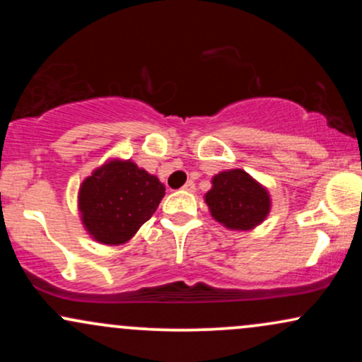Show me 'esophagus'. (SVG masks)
Masks as SVG:
<instances>
[{
	"label": "esophagus",
	"mask_w": 362,
	"mask_h": 362,
	"mask_svg": "<svg viewBox=\"0 0 362 362\" xmlns=\"http://www.w3.org/2000/svg\"><path fill=\"white\" fill-rule=\"evenodd\" d=\"M182 189H184L185 192H194V190H195V184H194L192 180H189V182H185Z\"/></svg>",
	"instance_id": "esophagus-1"
}]
</instances>
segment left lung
Instances as JSON below:
<instances>
[{"label": "left lung", "mask_w": 362, "mask_h": 362, "mask_svg": "<svg viewBox=\"0 0 362 362\" xmlns=\"http://www.w3.org/2000/svg\"><path fill=\"white\" fill-rule=\"evenodd\" d=\"M206 202L216 221L230 230H252L267 218L269 192L243 170H228L213 178Z\"/></svg>", "instance_id": "8db88e82"}]
</instances>
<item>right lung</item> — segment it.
Segmentation results:
<instances>
[{
  "instance_id": "1",
  "label": "right lung",
  "mask_w": 362,
  "mask_h": 362,
  "mask_svg": "<svg viewBox=\"0 0 362 362\" xmlns=\"http://www.w3.org/2000/svg\"><path fill=\"white\" fill-rule=\"evenodd\" d=\"M165 187L132 161L114 160L91 173L80 187V213L97 242L126 243L155 214Z\"/></svg>"
}]
</instances>
